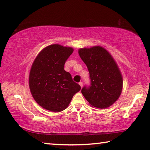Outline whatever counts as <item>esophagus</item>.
I'll use <instances>...</instances> for the list:
<instances>
[{
    "label": "esophagus",
    "instance_id": "obj_1",
    "mask_svg": "<svg viewBox=\"0 0 150 150\" xmlns=\"http://www.w3.org/2000/svg\"><path fill=\"white\" fill-rule=\"evenodd\" d=\"M79 84H80L81 87H83V82H80V83H79Z\"/></svg>",
    "mask_w": 150,
    "mask_h": 150
}]
</instances>
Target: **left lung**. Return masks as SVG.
<instances>
[{
    "label": "left lung",
    "mask_w": 150,
    "mask_h": 150,
    "mask_svg": "<svg viewBox=\"0 0 150 150\" xmlns=\"http://www.w3.org/2000/svg\"><path fill=\"white\" fill-rule=\"evenodd\" d=\"M79 54L89 71L90 85L81 90L84 97L95 108L110 107L120 96L122 87V76L115 62L101 47L81 48Z\"/></svg>",
    "instance_id": "obj_1"
}]
</instances>
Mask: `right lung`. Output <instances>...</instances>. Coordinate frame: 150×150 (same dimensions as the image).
Wrapping results in <instances>:
<instances>
[{
	"instance_id": "add662e5",
	"label": "right lung",
	"mask_w": 150,
	"mask_h": 150,
	"mask_svg": "<svg viewBox=\"0 0 150 150\" xmlns=\"http://www.w3.org/2000/svg\"><path fill=\"white\" fill-rule=\"evenodd\" d=\"M73 49L59 45L45 48L35 58L29 73L33 97L42 108L59 112L69 104L81 86L64 70V65Z\"/></svg>"
}]
</instances>
